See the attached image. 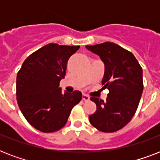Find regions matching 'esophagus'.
<instances>
[{"label": "esophagus", "instance_id": "34e87169", "mask_svg": "<svg viewBox=\"0 0 160 160\" xmlns=\"http://www.w3.org/2000/svg\"><path fill=\"white\" fill-rule=\"evenodd\" d=\"M82 100H84V101H89V100H90V97L86 95H83Z\"/></svg>", "mask_w": 160, "mask_h": 160}]
</instances>
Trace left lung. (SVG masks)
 <instances>
[{"label":"left lung","mask_w":160,"mask_h":160,"mask_svg":"<svg viewBox=\"0 0 160 160\" xmlns=\"http://www.w3.org/2000/svg\"><path fill=\"white\" fill-rule=\"evenodd\" d=\"M85 47L105 64L102 85L109 90L106 101L90 98L96 104V111L89 117L90 124L105 133L118 131L131 120L139 106L144 89L142 67L130 51L112 42Z\"/></svg>","instance_id":"1"}]
</instances>
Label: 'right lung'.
Returning a JSON list of instances; mask_svg holds the SVG:
<instances>
[{"instance_id":"1","label":"right lung","mask_w":160,"mask_h":160,"mask_svg":"<svg viewBox=\"0 0 160 160\" xmlns=\"http://www.w3.org/2000/svg\"><path fill=\"white\" fill-rule=\"evenodd\" d=\"M80 46L51 43L26 58L17 73L16 100L29 124L44 133L65 126L71 109L82 99L80 91L62 94L68 60Z\"/></svg>"}]
</instances>
